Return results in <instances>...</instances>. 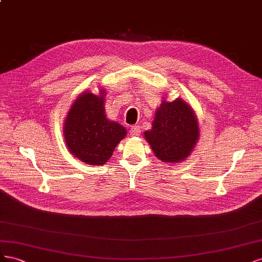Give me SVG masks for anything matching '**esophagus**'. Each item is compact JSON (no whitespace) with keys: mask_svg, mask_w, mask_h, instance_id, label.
I'll return each instance as SVG.
<instances>
[{"mask_svg":"<svg viewBox=\"0 0 262 262\" xmlns=\"http://www.w3.org/2000/svg\"><path fill=\"white\" fill-rule=\"evenodd\" d=\"M130 135L132 136H139L140 135V127L138 125H134L130 127Z\"/></svg>","mask_w":262,"mask_h":262,"instance_id":"34e87169","label":"esophagus"}]
</instances>
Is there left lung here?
I'll use <instances>...</instances> for the list:
<instances>
[{"instance_id": "8db88e82", "label": "left lung", "mask_w": 262, "mask_h": 262, "mask_svg": "<svg viewBox=\"0 0 262 262\" xmlns=\"http://www.w3.org/2000/svg\"><path fill=\"white\" fill-rule=\"evenodd\" d=\"M199 126L193 110L183 100L163 101L157 110L152 128L145 138L162 162L183 161L199 138Z\"/></svg>"}]
</instances>
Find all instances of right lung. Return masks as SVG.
I'll list each match as a JSON object with an SVG mask.
<instances>
[{"instance_id":"add662e5","label":"right lung","mask_w":262,"mask_h":262,"mask_svg":"<svg viewBox=\"0 0 262 262\" xmlns=\"http://www.w3.org/2000/svg\"><path fill=\"white\" fill-rule=\"evenodd\" d=\"M104 91L83 93L72 104L63 135L70 152L88 164H104L125 135L126 129L106 118Z\"/></svg>"}]
</instances>
